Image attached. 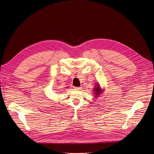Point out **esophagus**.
Masks as SVG:
<instances>
[{
  "label": "esophagus",
  "instance_id": "obj_1",
  "mask_svg": "<svg viewBox=\"0 0 154 154\" xmlns=\"http://www.w3.org/2000/svg\"><path fill=\"white\" fill-rule=\"evenodd\" d=\"M74 88L75 90H80L81 89V87H74Z\"/></svg>",
  "mask_w": 154,
  "mask_h": 154
}]
</instances>
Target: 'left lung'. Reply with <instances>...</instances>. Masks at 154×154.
Returning <instances> with one entry per match:
<instances>
[{
    "mask_svg": "<svg viewBox=\"0 0 154 154\" xmlns=\"http://www.w3.org/2000/svg\"><path fill=\"white\" fill-rule=\"evenodd\" d=\"M96 86L97 87H96L95 88V91H94V93L96 94V97H97V96H98L100 94H101V89H100V88L99 86V85H96Z\"/></svg>",
    "mask_w": 154,
    "mask_h": 154,
    "instance_id": "8db88e82",
    "label": "left lung"
}]
</instances>
